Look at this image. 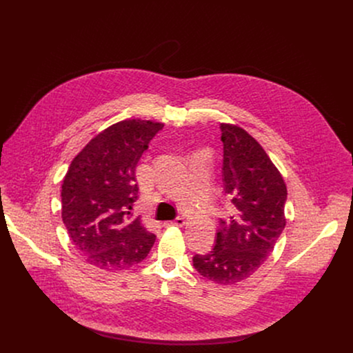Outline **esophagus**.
I'll return each instance as SVG.
<instances>
[{"mask_svg": "<svg viewBox=\"0 0 353 353\" xmlns=\"http://www.w3.org/2000/svg\"><path fill=\"white\" fill-rule=\"evenodd\" d=\"M185 223H187V219L183 218V216H179V218H176L172 222H166L165 226H184Z\"/></svg>", "mask_w": 353, "mask_h": 353, "instance_id": "34e87169", "label": "esophagus"}]
</instances>
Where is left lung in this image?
Segmentation results:
<instances>
[{
    "mask_svg": "<svg viewBox=\"0 0 353 353\" xmlns=\"http://www.w3.org/2000/svg\"><path fill=\"white\" fill-rule=\"evenodd\" d=\"M223 185L234 214L221 221L216 244L195 254L194 268L207 279L234 285L268 259L286 225V184L264 148L244 128L222 123Z\"/></svg>",
    "mask_w": 353,
    "mask_h": 353,
    "instance_id": "left-lung-1",
    "label": "left lung"
}]
</instances>
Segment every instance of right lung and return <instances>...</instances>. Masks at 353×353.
<instances>
[{
	"label": "right lung",
	"instance_id": "right-lung-1",
	"mask_svg": "<svg viewBox=\"0 0 353 353\" xmlns=\"http://www.w3.org/2000/svg\"><path fill=\"white\" fill-rule=\"evenodd\" d=\"M163 123L127 119L94 135L72 159L61 185V218L86 263L125 270L141 263L157 236L141 216L132 218L138 199L135 168Z\"/></svg>",
	"mask_w": 353,
	"mask_h": 353
}]
</instances>
